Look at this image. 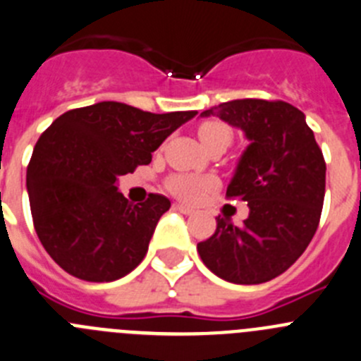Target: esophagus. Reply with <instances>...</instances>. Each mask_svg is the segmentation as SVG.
<instances>
[{
  "mask_svg": "<svg viewBox=\"0 0 361 361\" xmlns=\"http://www.w3.org/2000/svg\"><path fill=\"white\" fill-rule=\"evenodd\" d=\"M173 208L176 212H181V214H185V215H192L194 214V208H190V207H185V204H181V203H176V204H173Z\"/></svg>",
  "mask_w": 361,
  "mask_h": 361,
  "instance_id": "1",
  "label": "esophagus"
}]
</instances>
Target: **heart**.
<instances>
[{
	"label": "heart",
	"mask_w": 361,
	"mask_h": 361,
	"mask_svg": "<svg viewBox=\"0 0 361 361\" xmlns=\"http://www.w3.org/2000/svg\"><path fill=\"white\" fill-rule=\"evenodd\" d=\"M197 135H200L201 142L204 147H210L214 144H224L230 146L233 140V131L228 124L221 123V121H207L201 123L197 128ZM217 185V180L214 176H200V174L192 173H178L167 178L165 181V188L176 196L178 200L183 201H197L204 196V192L214 188Z\"/></svg>",
	"instance_id": "heart-1"
}]
</instances>
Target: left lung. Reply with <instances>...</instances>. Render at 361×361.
<instances>
[{"label": "left lung", "instance_id": "obj_1", "mask_svg": "<svg viewBox=\"0 0 361 361\" xmlns=\"http://www.w3.org/2000/svg\"><path fill=\"white\" fill-rule=\"evenodd\" d=\"M245 131L251 140L228 185V200L245 201L240 226L217 217L215 233L197 244L219 278L258 285L287 271L317 231L326 161L305 114L285 101L233 99L204 110Z\"/></svg>", "mask_w": 361, "mask_h": 361}]
</instances>
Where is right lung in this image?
I'll return each mask as SVG.
<instances>
[{
  "mask_svg": "<svg viewBox=\"0 0 361 361\" xmlns=\"http://www.w3.org/2000/svg\"><path fill=\"white\" fill-rule=\"evenodd\" d=\"M196 114L101 101L62 114L40 135L26 171L30 208L40 244L63 271L83 281H116L144 260L171 201L149 194L133 204L116 181L149 164Z\"/></svg>",
  "mask_w": 361,
  "mask_h": 361,
  "instance_id": "add662e5",
  "label": "right lung"
}]
</instances>
